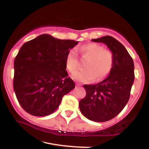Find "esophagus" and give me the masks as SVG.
Wrapping results in <instances>:
<instances>
[{"instance_id": "obj_1", "label": "esophagus", "mask_w": 149, "mask_h": 149, "mask_svg": "<svg viewBox=\"0 0 149 149\" xmlns=\"http://www.w3.org/2000/svg\"><path fill=\"white\" fill-rule=\"evenodd\" d=\"M76 85H77V86H80V85H81V84H80V83H76Z\"/></svg>"}]
</instances>
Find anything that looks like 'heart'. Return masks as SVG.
<instances>
[{
    "label": "heart",
    "mask_w": 149,
    "mask_h": 149,
    "mask_svg": "<svg viewBox=\"0 0 149 149\" xmlns=\"http://www.w3.org/2000/svg\"><path fill=\"white\" fill-rule=\"evenodd\" d=\"M78 51L83 57L88 58L84 65L85 69L73 75L78 81L88 83L95 79H104L109 74L113 66V54L109 49H104L103 46L95 42L80 46ZM66 66L68 71L73 73L78 67V59L76 52L71 49L66 58Z\"/></svg>",
    "instance_id": "heart-1"
}]
</instances>
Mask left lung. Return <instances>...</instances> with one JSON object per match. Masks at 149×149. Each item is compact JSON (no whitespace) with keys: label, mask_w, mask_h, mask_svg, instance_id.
<instances>
[{"label":"left lung","mask_w":149,"mask_h":149,"mask_svg":"<svg viewBox=\"0 0 149 149\" xmlns=\"http://www.w3.org/2000/svg\"><path fill=\"white\" fill-rule=\"evenodd\" d=\"M93 42H102L113 54V66L110 73L100 83L84 85L86 96L79 102L80 112L95 122H106L115 118L127 104L134 80L132 58L118 40L106 36Z\"/></svg>","instance_id":"obj_1"}]
</instances>
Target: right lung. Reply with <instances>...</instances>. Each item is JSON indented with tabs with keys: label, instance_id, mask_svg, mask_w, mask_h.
<instances>
[{
	"label": "right lung",
	"instance_id": "obj_1",
	"mask_svg": "<svg viewBox=\"0 0 149 149\" xmlns=\"http://www.w3.org/2000/svg\"><path fill=\"white\" fill-rule=\"evenodd\" d=\"M78 43L42 34L22 46L14 61L13 86L24 110L35 116L57 110L62 97L75 88L66 58Z\"/></svg>",
	"mask_w": 149,
	"mask_h": 149
}]
</instances>
